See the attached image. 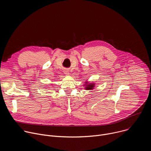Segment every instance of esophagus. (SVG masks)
Wrapping results in <instances>:
<instances>
[{"label": "esophagus", "instance_id": "1", "mask_svg": "<svg viewBox=\"0 0 151 151\" xmlns=\"http://www.w3.org/2000/svg\"><path fill=\"white\" fill-rule=\"evenodd\" d=\"M64 73L65 74H69V70H64Z\"/></svg>", "mask_w": 151, "mask_h": 151}]
</instances>
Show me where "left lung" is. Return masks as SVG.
<instances>
[{
    "label": "left lung",
    "instance_id": "1",
    "mask_svg": "<svg viewBox=\"0 0 151 151\" xmlns=\"http://www.w3.org/2000/svg\"><path fill=\"white\" fill-rule=\"evenodd\" d=\"M87 87H86L87 88L86 89H88V90H90V89H93V87H94V85H93V84H91V85H87Z\"/></svg>",
    "mask_w": 151,
    "mask_h": 151
}]
</instances>
